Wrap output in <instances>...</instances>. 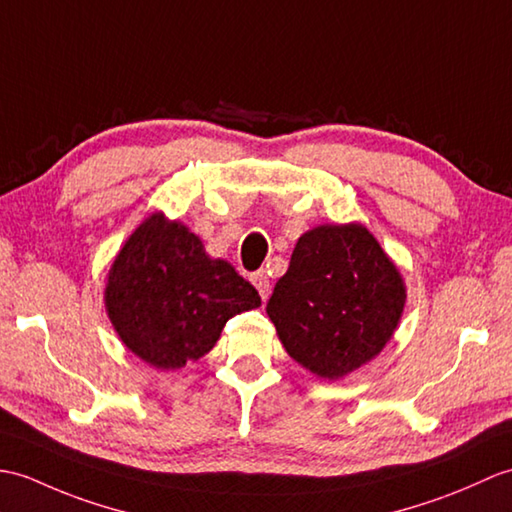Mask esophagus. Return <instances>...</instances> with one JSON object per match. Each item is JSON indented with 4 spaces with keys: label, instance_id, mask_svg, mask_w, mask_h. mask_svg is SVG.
Segmentation results:
<instances>
[{
    "label": "esophagus",
    "instance_id": "1",
    "mask_svg": "<svg viewBox=\"0 0 512 512\" xmlns=\"http://www.w3.org/2000/svg\"><path fill=\"white\" fill-rule=\"evenodd\" d=\"M253 285L257 288V292L261 294V299H266L268 292H270V279H268V272L266 270H259L251 277Z\"/></svg>",
    "mask_w": 512,
    "mask_h": 512
}]
</instances>
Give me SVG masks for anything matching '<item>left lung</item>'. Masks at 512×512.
<instances>
[{"mask_svg": "<svg viewBox=\"0 0 512 512\" xmlns=\"http://www.w3.org/2000/svg\"><path fill=\"white\" fill-rule=\"evenodd\" d=\"M406 299L399 268L364 224H318L296 242L266 314L296 364L336 382L382 353Z\"/></svg>", "mask_w": 512, "mask_h": 512, "instance_id": "left-lung-1", "label": "left lung"}]
</instances>
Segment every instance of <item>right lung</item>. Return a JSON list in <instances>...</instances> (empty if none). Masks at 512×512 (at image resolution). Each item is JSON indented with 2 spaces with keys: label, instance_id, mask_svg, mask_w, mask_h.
<instances>
[{
  "label": "right lung",
  "instance_id": "right-lung-1",
  "mask_svg": "<svg viewBox=\"0 0 512 512\" xmlns=\"http://www.w3.org/2000/svg\"><path fill=\"white\" fill-rule=\"evenodd\" d=\"M259 305L257 290L229 261L207 255L200 237L163 211L130 233L104 285L117 338L159 371L200 360L229 318Z\"/></svg>",
  "mask_w": 512,
  "mask_h": 512
}]
</instances>
